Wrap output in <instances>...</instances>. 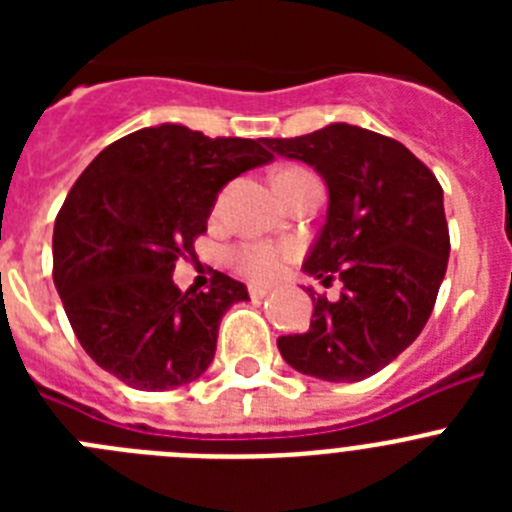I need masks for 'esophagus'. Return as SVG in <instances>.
<instances>
[{
  "label": "esophagus",
  "mask_w": 512,
  "mask_h": 512,
  "mask_svg": "<svg viewBox=\"0 0 512 512\" xmlns=\"http://www.w3.org/2000/svg\"><path fill=\"white\" fill-rule=\"evenodd\" d=\"M248 295H251V300H264V297L269 295V287H261V284H251V287H248Z\"/></svg>",
  "instance_id": "obj_1"
}]
</instances>
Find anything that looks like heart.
Segmentation results:
<instances>
[{"label": "heart", "instance_id": "obj_1", "mask_svg": "<svg viewBox=\"0 0 512 512\" xmlns=\"http://www.w3.org/2000/svg\"><path fill=\"white\" fill-rule=\"evenodd\" d=\"M295 171L305 169H287L282 174H295ZM289 256H292V248L277 246V243H243L230 251V266L251 282H269L282 274Z\"/></svg>", "mask_w": 512, "mask_h": 512}]
</instances>
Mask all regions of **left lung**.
<instances>
[{
    "label": "left lung",
    "mask_w": 512,
    "mask_h": 512,
    "mask_svg": "<svg viewBox=\"0 0 512 512\" xmlns=\"http://www.w3.org/2000/svg\"><path fill=\"white\" fill-rule=\"evenodd\" d=\"M266 146L328 184V220L305 271L343 282L338 302L307 289L310 328L279 336V351L325 382L372 377L420 336L436 305L451 248L441 184L400 140L346 122Z\"/></svg>",
    "instance_id": "left-lung-1"
}]
</instances>
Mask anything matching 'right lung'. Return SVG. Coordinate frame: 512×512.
I'll list each match as a JSON object with an SVG mask.
<instances>
[{
  "instance_id": "obj_1",
  "label": "right lung",
  "mask_w": 512,
  "mask_h": 512,
  "mask_svg": "<svg viewBox=\"0 0 512 512\" xmlns=\"http://www.w3.org/2000/svg\"><path fill=\"white\" fill-rule=\"evenodd\" d=\"M271 158L259 140L158 125L110 143L76 179L53 228V284L104 372L161 392L210 366L220 320L246 287L215 271L207 292H182L171 274L207 233L217 192Z\"/></svg>"
}]
</instances>
